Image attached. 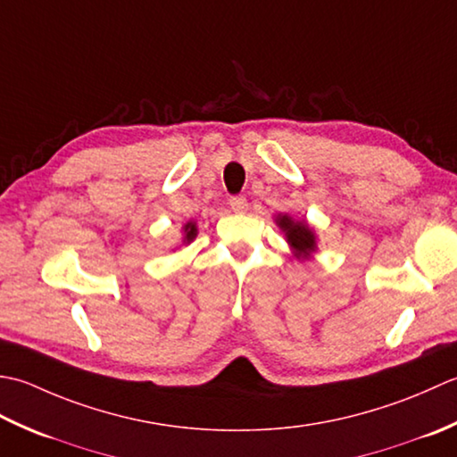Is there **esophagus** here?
Returning <instances> with one entry per match:
<instances>
[{"mask_svg":"<svg viewBox=\"0 0 457 457\" xmlns=\"http://www.w3.org/2000/svg\"><path fill=\"white\" fill-rule=\"evenodd\" d=\"M228 204H230V209L235 211V212H245V211L248 209L246 199L240 197V195H237V197H230V199H228Z\"/></svg>","mask_w":457,"mask_h":457,"instance_id":"34e87169","label":"esophagus"}]
</instances>
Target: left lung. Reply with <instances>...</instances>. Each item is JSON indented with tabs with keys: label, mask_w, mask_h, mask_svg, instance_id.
<instances>
[{
	"label": "left lung",
	"mask_w": 457,
	"mask_h": 457,
	"mask_svg": "<svg viewBox=\"0 0 457 457\" xmlns=\"http://www.w3.org/2000/svg\"><path fill=\"white\" fill-rule=\"evenodd\" d=\"M276 220H278V225H280V228L286 232L290 245L297 250V254L307 256L315 248L313 232L310 230V227L303 225V222H295L287 215H280Z\"/></svg>",
	"instance_id": "obj_1"
}]
</instances>
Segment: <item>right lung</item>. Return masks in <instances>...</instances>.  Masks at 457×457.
I'll return each mask as SVG.
<instances>
[{
    "mask_svg": "<svg viewBox=\"0 0 457 457\" xmlns=\"http://www.w3.org/2000/svg\"><path fill=\"white\" fill-rule=\"evenodd\" d=\"M185 232H187V235H185V240L189 242L195 238V235H197V228H195L193 222H187V225H185Z\"/></svg>",
    "mask_w": 457,
    "mask_h": 457,
    "instance_id": "obj_1",
    "label": "right lung"
}]
</instances>
